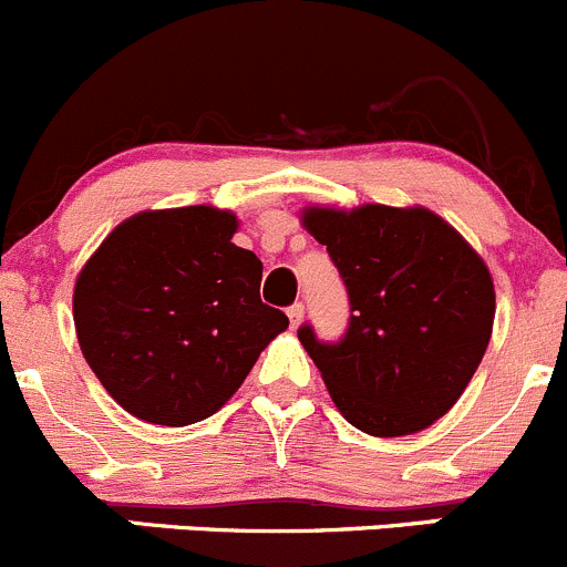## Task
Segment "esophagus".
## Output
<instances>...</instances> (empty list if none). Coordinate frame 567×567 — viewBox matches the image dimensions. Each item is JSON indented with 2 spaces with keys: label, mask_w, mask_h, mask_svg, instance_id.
Wrapping results in <instances>:
<instances>
[{
  "label": "esophagus",
  "mask_w": 567,
  "mask_h": 567,
  "mask_svg": "<svg viewBox=\"0 0 567 567\" xmlns=\"http://www.w3.org/2000/svg\"><path fill=\"white\" fill-rule=\"evenodd\" d=\"M288 318H290V326H299L301 323V318H305V305H301V301H296L293 307H288Z\"/></svg>",
  "instance_id": "esophagus-1"
}]
</instances>
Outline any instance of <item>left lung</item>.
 I'll list each match as a JSON object with an SVG mask.
<instances>
[{"label":"left lung","instance_id":"obj_1","mask_svg":"<svg viewBox=\"0 0 567 567\" xmlns=\"http://www.w3.org/2000/svg\"><path fill=\"white\" fill-rule=\"evenodd\" d=\"M348 290L346 334L299 340L337 409L370 436H405L447 414L472 381L494 326V282L483 257L425 208H310Z\"/></svg>","mask_w":567,"mask_h":567}]
</instances>
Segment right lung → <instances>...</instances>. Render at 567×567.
Listing matches in <instances>:
<instances>
[{"label":"right lung","mask_w":567,"mask_h":567,"mask_svg":"<svg viewBox=\"0 0 567 567\" xmlns=\"http://www.w3.org/2000/svg\"><path fill=\"white\" fill-rule=\"evenodd\" d=\"M208 205L145 210L114 227L73 290L84 359L128 414L192 425L216 414L288 329L262 305V262Z\"/></svg>","instance_id":"obj_1"}]
</instances>
